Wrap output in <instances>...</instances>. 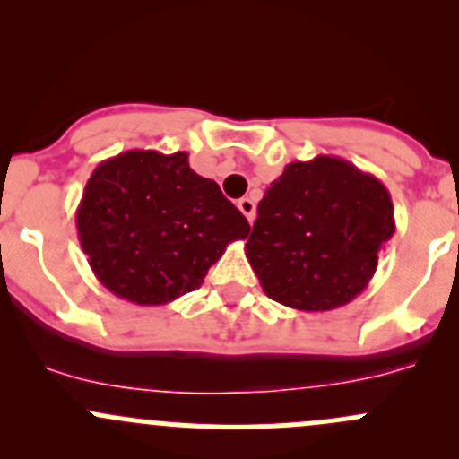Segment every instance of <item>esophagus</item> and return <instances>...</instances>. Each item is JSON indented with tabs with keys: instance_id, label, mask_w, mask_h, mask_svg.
<instances>
[{
	"instance_id": "esophagus-1",
	"label": "esophagus",
	"mask_w": 459,
	"mask_h": 459,
	"mask_svg": "<svg viewBox=\"0 0 459 459\" xmlns=\"http://www.w3.org/2000/svg\"><path fill=\"white\" fill-rule=\"evenodd\" d=\"M238 208L244 212V217H247L248 221L255 220V200H253V197H242V200L238 202Z\"/></svg>"
}]
</instances>
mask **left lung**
I'll use <instances>...</instances> for the list:
<instances>
[{
	"instance_id": "obj_1",
	"label": "left lung",
	"mask_w": 459,
	"mask_h": 459,
	"mask_svg": "<svg viewBox=\"0 0 459 459\" xmlns=\"http://www.w3.org/2000/svg\"><path fill=\"white\" fill-rule=\"evenodd\" d=\"M395 233L386 186L342 157L290 161L257 204L247 257L264 293L298 311L358 298Z\"/></svg>"
}]
</instances>
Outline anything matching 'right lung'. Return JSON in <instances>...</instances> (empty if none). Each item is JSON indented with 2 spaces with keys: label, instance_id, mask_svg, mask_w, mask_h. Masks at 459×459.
<instances>
[{
  "label": "right lung",
  "instance_id": "add662e5",
  "mask_svg": "<svg viewBox=\"0 0 459 459\" xmlns=\"http://www.w3.org/2000/svg\"><path fill=\"white\" fill-rule=\"evenodd\" d=\"M77 235L97 280L140 307L200 289L226 247L251 230L188 152L126 151L101 161L77 208Z\"/></svg>",
  "mask_w": 459,
  "mask_h": 459
}]
</instances>
